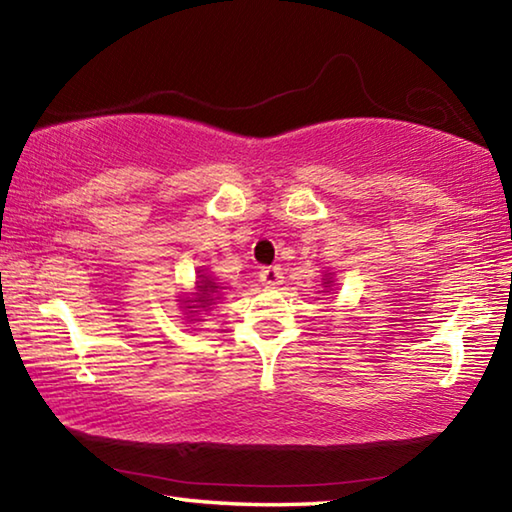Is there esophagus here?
<instances>
[{
  "instance_id": "34e87169",
  "label": "esophagus",
  "mask_w": 512,
  "mask_h": 512,
  "mask_svg": "<svg viewBox=\"0 0 512 512\" xmlns=\"http://www.w3.org/2000/svg\"><path fill=\"white\" fill-rule=\"evenodd\" d=\"M282 280H284V273L280 266H264L262 271H259V282H262L268 289L280 287Z\"/></svg>"
}]
</instances>
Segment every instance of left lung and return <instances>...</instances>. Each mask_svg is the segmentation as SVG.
Returning <instances> with one entry per match:
<instances>
[{
  "label": "left lung",
  "instance_id": "obj_1",
  "mask_svg": "<svg viewBox=\"0 0 512 512\" xmlns=\"http://www.w3.org/2000/svg\"><path fill=\"white\" fill-rule=\"evenodd\" d=\"M327 284H329V282H327Z\"/></svg>",
  "mask_w": 512,
  "mask_h": 512
}]
</instances>
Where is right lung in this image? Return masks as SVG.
I'll list each match as a JSON object with an SVG mask.
<instances>
[{
  "label": "right lung",
  "instance_id": "right-lung-1",
  "mask_svg": "<svg viewBox=\"0 0 512 512\" xmlns=\"http://www.w3.org/2000/svg\"><path fill=\"white\" fill-rule=\"evenodd\" d=\"M198 277H201V280H198L196 282V287H198V298L196 300H192V302H198V305H201L203 309L207 307V305H212V296H214V293H216V289H219V287H216V282H212L210 280V277H207V275H198ZM189 302V300H187Z\"/></svg>",
  "mask_w": 512,
  "mask_h": 512
}]
</instances>
